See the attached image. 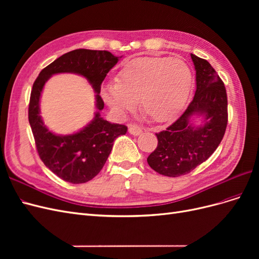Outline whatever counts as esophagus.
Listing matches in <instances>:
<instances>
[{"instance_id": "1", "label": "esophagus", "mask_w": 259, "mask_h": 259, "mask_svg": "<svg viewBox=\"0 0 259 259\" xmlns=\"http://www.w3.org/2000/svg\"><path fill=\"white\" fill-rule=\"evenodd\" d=\"M128 132H130V134H132V135L138 136V135L142 134L143 130H142V127H139L138 125H136V124H130L128 125Z\"/></svg>"}]
</instances>
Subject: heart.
Returning a JSON list of instances; mask_svg holds the SVG:
<instances>
[{"mask_svg":"<svg viewBox=\"0 0 259 259\" xmlns=\"http://www.w3.org/2000/svg\"><path fill=\"white\" fill-rule=\"evenodd\" d=\"M192 88V72L179 58L142 57L131 61L106 83L101 95L112 110L124 116L136 107L154 123L174 120L182 112Z\"/></svg>","mask_w":259,"mask_h":259,"instance_id":"obj_1","label":"heart"}]
</instances>
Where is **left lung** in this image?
Listing matches in <instances>:
<instances>
[{
  "label": "left lung",
  "mask_w": 259,
  "mask_h": 259,
  "mask_svg": "<svg viewBox=\"0 0 259 259\" xmlns=\"http://www.w3.org/2000/svg\"><path fill=\"white\" fill-rule=\"evenodd\" d=\"M197 91L185 112L165 130L156 133L158 146L147 162L156 173L178 177L190 173L214 153L228 124V100L221 77L209 62L191 54ZM193 115L206 120L200 127L190 122Z\"/></svg>",
  "instance_id": "1"
}]
</instances>
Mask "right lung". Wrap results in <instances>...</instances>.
Masks as SVG:
<instances>
[{"mask_svg": "<svg viewBox=\"0 0 259 259\" xmlns=\"http://www.w3.org/2000/svg\"><path fill=\"white\" fill-rule=\"evenodd\" d=\"M117 60L119 58L108 51L74 50L45 67L33 83L28 116L36 151L44 165L65 182L71 184L90 182L104 167L114 139L126 134L127 126L109 123L99 113L105 106L99 95L100 85ZM62 72L83 75L98 93L96 119L79 133L67 137L55 136L46 129L38 109L45 82L53 74Z\"/></svg>", "mask_w": 259, "mask_h": 259, "instance_id": "1", "label": "right lung"}]
</instances>
